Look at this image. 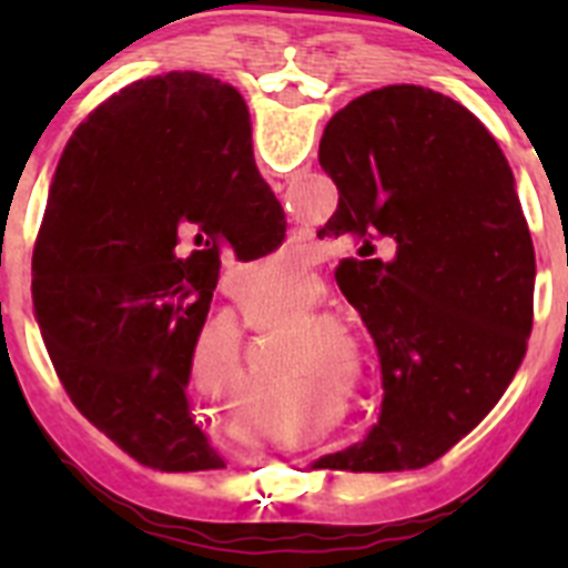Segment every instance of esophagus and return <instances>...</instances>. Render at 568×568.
I'll return each mask as SVG.
<instances>
[{
  "label": "esophagus",
  "instance_id": "34e87169",
  "mask_svg": "<svg viewBox=\"0 0 568 568\" xmlns=\"http://www.w3.org/2000/svg\"><path fill=\"white\" fill-rule=\"evenodd\" d=\"M293 241H295V247H298V250H301V247H304V244H301V235H295V239H293Z\"/></svg>",
  "mask_w": 568,
  "mask_h": 568
}]
</instances>
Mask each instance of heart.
Instances as JSON below:
<instances>
[{"instance_id": "b5f03b06", "label": "heart", "mask_w": 568, "mask_h": 568, "mask_svg": "<svg viewBox=\"0 0 568 568\" xmlns=\"http://www.w3.org/2000/svg\"><path fill=\"white\" fill-rule=\"evenodd\" d=\"M287 264L270 258L261 261L258 273H244V278L258 281V304L261 307H273L278 301L281 290H284V278H287ZM219 355H222V375L230 386H250V369L247 361H244V353H241V341L233 329L219 338Z\"/></svg>"}]
</instances>
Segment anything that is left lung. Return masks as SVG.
Here are the masks:
<instances>
[{
    "label": "left lung",
    "instance_id": "obj_1",
    "mask_svg": "<svg viewBox=\"0 0 568 568\" xmlns=\"http://www.w3.org/2000/svg\"><path fill=\"white\" fill-rule=\"evenodd\" d=\"M344 239L338 284L375 338L381 418L321 464L420 469L484 420L531 333L535 247L500 144L455 99L386 84L341 108L318 148Z\"/></svg>",
    "mask_w": 568,
    "mask_h": 568
}]
</instances>
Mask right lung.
Here are the masks:
<instances>
[{
  "label": "right lung",
  "mask_w": 568,
  "mask_h": 568,
  "mask_svg": "<svg viewBox=\"0 0 568 568\" xmlns=\"http://www.w3.org/2000/svg\"><path fill=\"white\" fill-rule=\"evenodd\" d=\"M284 233L239 90L170 70L99 104L64 144L33 247V315L79 413L142 464L222 466L187 413L195 338L224 250L261 258Z\"/></svg>",
  "instance_id": "right-lung-1"
}]
</instances>
